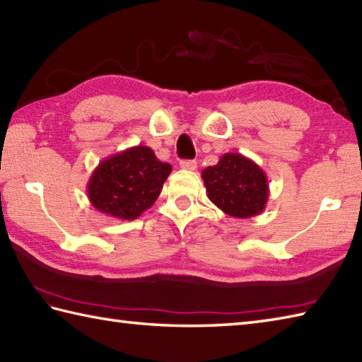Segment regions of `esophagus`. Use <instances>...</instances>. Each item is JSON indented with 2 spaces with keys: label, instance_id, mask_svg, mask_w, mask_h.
<instances>
[{
  "label": "esophagus",
  "instance_id": "1",
  "mask_svg": "<svg viewBox=\"0 0 362 362\" xmlns=\"http://www.w3.org/2000/svg\"><path fill=\"white\" fill-rule=\"evenodd\" d=\"M180 167L182 170H189V172H194V170L197 168V162L195 160H181Z\"/></svg>",
  "mask_w": 362,
  "mask_h": 362
}]
</instances>
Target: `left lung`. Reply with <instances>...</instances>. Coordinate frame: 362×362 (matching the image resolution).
<instances>
[{
    "label": "left lung",
    "mask_w": 362,
    "mask_h": 362,
    "mask_svg": "<svg viewBox=\"0 0 362 362\" xmlns=\"http://www.w3.org/2000/svg\"><path fill=\"white\" fill-rule=\"evenodd\" d=\"M208 199L225 214L247 219L260 214L269 199V184L260 165L240 153H225L202 172Z\"/></svg>",
    "instance_id": "obj_1"
}]
</instances>
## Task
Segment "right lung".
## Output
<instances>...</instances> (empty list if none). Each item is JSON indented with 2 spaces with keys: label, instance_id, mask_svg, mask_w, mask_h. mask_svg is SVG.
I'll return each mask as SVG.
<instances>
[{
  "label": "right lung",
  "instance_id": "right-lung-1",
  "mask_svg": "<svg viewBox=\"0 0 362 362\" xmlns=\"http://www.w3.org/2000/svg\"><path fill=\"white\" fill-rule=\"evenodd\" d=\"M170 173L172 165L151 148H127L99 162L88 181V199L100 213L134 221L158 200Z\"/></svg>",
  "mask_w": 362,
  "mask_h": 362
}]
</instances>
